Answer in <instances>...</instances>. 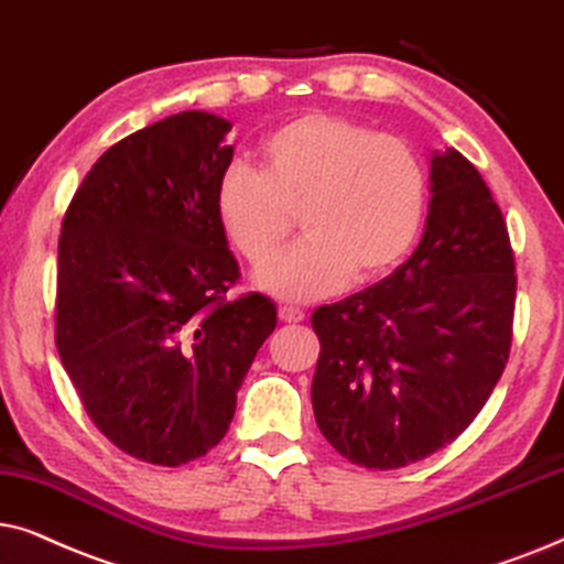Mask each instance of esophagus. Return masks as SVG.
<instances>
[{
    "instance_id": "esophagus-1",
    "label": "esophagus",
    "mask_w": 564,
    "mask_h": 564,
    "mask_svg": "<svg viewBox=\"0 0 564 564\" xmlns=\"http://www.w3.org/2000/svg\"><path fill=\"white\" fill-rule=\"evenodd\" d=\"M278 319L281 322H302L304 319V312L296 310V306H278Z\"/></svg>"
}]
</instances>
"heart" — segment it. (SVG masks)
<instances>
[{
  "mask_svg": "<svg viewBox=\"0 0 564 564\" xmlns=\"http://www.w3.org/2000/svg\"><path fill=\"white\" fill-rule=\"evenodd\" d=\"M214 208L252 268L274 259L299 215L307 239L254 281L283 302H314L408 258L423 229L427 172L410 141L306 112L262 141L258 172L242 162L221 172Z\"/></svg>",
  "mask_w": 564,
  "mask_h": 564,
  "instance_id": "heart-1",
  "label": "heart"
}]
</instances>
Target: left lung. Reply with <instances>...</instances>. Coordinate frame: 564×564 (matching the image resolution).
Segmentation results:
<instances>
[{"label":"left lung","instance_id":"1","mask_svg":"<svg viewBox=\"0 0 564 564\" xmlns=\"http://www.w3.org/2000/svg\"><path fill=\"white\" fill-rule=\"evenodd\" d=\"M417 250L384 281L312 314V408L333 448L400 469L467 431L502 377L516 258L490 187L456 149L431 160Z\"/></svg>","mask_w":564,"mask_h":564}]
</instances>
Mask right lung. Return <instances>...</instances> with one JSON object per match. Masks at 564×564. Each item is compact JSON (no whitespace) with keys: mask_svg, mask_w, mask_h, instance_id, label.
<instances>
[{"mask_svg":"<svg viewBox=\"0 0 564 564\" xmlns=\"http://www.w3.org/2000/svg\"><path fill=\"white\" fill-rule=\"evenodd\" d=\"M229 120L185 110L112 144L62 221L56 350L120 452L180 467L227 435L237 389L275 329L262 294L231 302L239 265L214 208Z\"/></svg>","mask_w":564,"mask_h":564,"instance_id":"right-lung-1","label":"right lung"}]
</instances>
